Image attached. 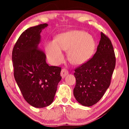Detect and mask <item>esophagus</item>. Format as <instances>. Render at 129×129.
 I'll return each mask as SVG.
<instances>
[{
  "label": "esophagus",
  "instance_id": "1",
  "mask_svg": "<svg viewBox=\"0 0 129 129\" xmlns=\"http://www.w3.org/2000/svg\"><path fill=\"white\" fill-rule=\"evenodd\" d=\"M67 75H68V71L66 69H62L61 72V76L62 78H64Z\"/></svg>",
  "mask_w": 129,
  "mask_h": 129
}]
</instances>
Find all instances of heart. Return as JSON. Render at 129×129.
Returning <instances> with one entry per match:
<instances>
[{
    "label": "heart",
    "instance_id": "obj_1",
    "mask_svg": "<svg viewBox=\"0 0 129 129\" xmlns=\"http://www.w3.org/2000/svg\"><path fill=\"white\" fill-rule=\"evenodd\" d=\"M95 49V39L83 30H72L58 34L53 42H49L45 45L48 58L53 64L62 61L63 50L68 51V57L72 64L82 65L92 57Z\"/></svg>",
    "mask_w": 129,
    "mask_h": 129
}]
</instances>
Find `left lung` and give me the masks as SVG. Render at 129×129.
<instances>
[{"label":"left lung","mask_w":129,"mask_h":129,"mask_svg":"<svg viewBox=\"0 0 129 129\" xmlns=\"http://www.w3.org/2000/svg\"><path fill=\"white\" fill-rule=\"evenodd\" d=\"M115 66L112 42L101 32L93 57L75 70L76 84L73 94L78 102L83 106H91L99 102L110 86Z\"/></svg>","instance_id":"obj_1"}]
</instances>
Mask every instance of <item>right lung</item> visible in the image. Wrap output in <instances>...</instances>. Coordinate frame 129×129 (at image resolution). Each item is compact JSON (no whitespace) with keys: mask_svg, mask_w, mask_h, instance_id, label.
Segmentation results:
<instances>
[{"mask_svg":"<svg viewBox=\"0 0 129 129\" xmlns=\"http://www.w3.org/2000/svg\"><path fill=\"white\" fill-rule=\"evenodd\" d=\"M47 26V24H43L24 31L15 44L12 54L15 81L25 101L37 108L52 103L61 80V68L49 66L45 54L38 46L41 30Z\"/></svg>","mask_w":129,"mask_h":129,"instance_id":"obj_1","label":"right lung"}]
</instances>
